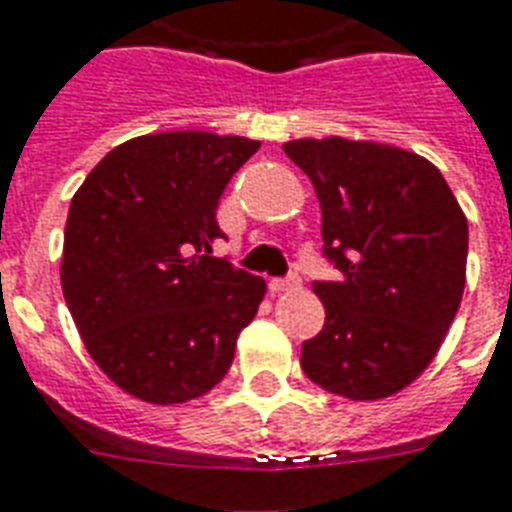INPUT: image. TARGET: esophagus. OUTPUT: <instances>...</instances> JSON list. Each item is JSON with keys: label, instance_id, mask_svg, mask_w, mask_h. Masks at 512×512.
Instances as JSON below:
<instances>
[{"label": "esophagus", "instance_id": "esophagus-1", "mask_svg": "<svg viewBox=\"0 0 512 512\" xmlns=\"http://www.w3.org/2000/svg\"><path fill=\"white\" fill-rule=\"evenodd\" d=\"M298 285H301V280H298L296 275H293V277H280V280L269 282V288H272V293H288V290H296Z\"/></svg>", "mask_w": 512, "mask_h": 512}]
</instances>
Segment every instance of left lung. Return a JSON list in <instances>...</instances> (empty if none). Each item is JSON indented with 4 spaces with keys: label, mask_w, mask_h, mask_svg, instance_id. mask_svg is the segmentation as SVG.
Returning <instances> with one entry per match:
<instances>
[{
    "label": "left lung",
    "mask_w": 512,
    "mask_h": 512,
    "mask_svg": "<svg viewBox=\"0 0 512 512\" xmlns=\"http://www.w3.org/2000/svg\"><path fill=\"white\" fill-rule=\"evenodd\" d=\"M312 179L325 256V327L301 346L306 378L351 402L399 394L439 354L465 290L468 219L423 155L372 140H290Z\"/></svg>",
    "instance_id": "obj_1"
}]
</instances>
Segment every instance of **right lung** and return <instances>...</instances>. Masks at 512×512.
<instances>
[{"instance_id": "add662e5", "label": "right lung", "mask_w": 512, "mask_h": 512, "mask_svg": "<svg viewBox=\"0 0 512 512\" xmlns=\"http://www.w3.org/2000/svg\"><path fill=\"white\" fill-rule=\"evenodd\" d=\"M259 140L161 132L113 147L65 222V304L89 357L121 391L171 407L208 394L267 282L208 256L216 206Z\"/></svg>"}]
</instances>
